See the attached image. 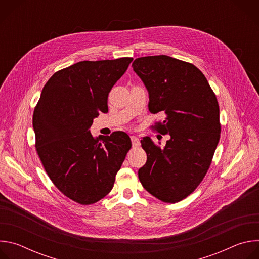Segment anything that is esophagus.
I'll use <instances>...</instances> for the list:
<instances>
[{"instance_id": "34e87169", "label": "esophagus", "mask_w": 259, "mask_h": 259, "mask_svg": "<svg viewBox=\"0 0 259 259\" xmlns=\"http://www.w3.org/2000/svg\"><path fill=\"white\" fill-rule=\"evenodd\" d=\"M131 141H132V146L133 147H138L140 145V141L136 136H131Z\"/></svg>"}]
</instances>
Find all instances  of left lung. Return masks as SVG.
I'll return each instance as SVG.
<instances>
[{"label":"left lung","instance_id":"obj_1","mask_svg":"<svg viewBox=\"0 0 259 259\" xmlns=\"http://www.w3.org/2000/svg\"><path fill=\"white\" fill-rule=\"evenodd\" d=\"M132 67L149 91L150 112L166 115L156 130L170 135L164 147L141 139L147 160L139 180L162 202H179L198 188L211 165L221 131L216 95L204 73L187 61L145 56Z\"/></svg>","mask_w":259,"mask_h":259}]
</instances>
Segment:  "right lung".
<instances>
[{
  "label": "right lung",
  "mask_w": 259,
  "mask_h": 259,
  "mask_svg": "<svg viewBox=\"0 0 259 259\" xmlns=\"http://www.w3.org/2000/svg\"><path fill=\"white\" fill-rule=\"evenodd\" d=\"M133 58L80 61L56 71L32 115L35 151L54 186L67 198L91 205L112 191L131 139L123 131L93 137L89 129Z\"/></svg>",
  "instance_id": "1"
}]
</instances>
